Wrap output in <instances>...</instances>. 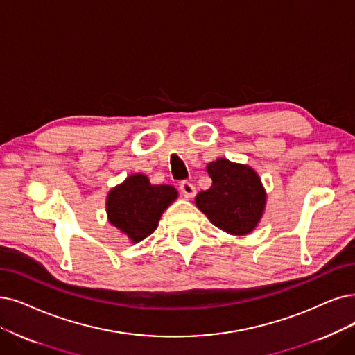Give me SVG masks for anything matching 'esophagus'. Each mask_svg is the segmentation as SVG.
Here are the masks:
<instances>
[{"label":"esophagus","instance_id":"34e87169","mask_svg":"<svg viewBox=\"0 0 355 355\" xmlns=\"http://www.w3.org/2000/svg\"><path fill=\"white\" fill-rule=\"evenodd\" d=\"M179 188H180L182 195L185 196V198H192V196H195V193H196L195 187L192 185L191 182H188V180H182V182H180V185H179Z\"/></svg>","mask_w":355,"mask_h":355}]
</instances>
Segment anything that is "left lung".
<instances>
[{"label":"left lung","mask_w":355,"mask_h":355,"mask_svg":"<svg viewBox=\"0 0 355 355\" xmlns=\"http://www.w3.org/2000/svg\"><path fill=\"white\" fill-rule=\"evenodd\" d=\"M207 172L212 185L196 195V207L223 232L236 236L250 233L261 221L266 204L258 173L227 159L208 163Z\"/></svg>","instance_id":"1"}]
</instances>
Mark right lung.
Listing matches in <instances>:
<instances>
[{
  "label": "right lung",
  "mask_w": 355,
  "mask_h": 355,
  "mask_svg": "<svg viewBox=\"0 0 355 355\" xmlns=\"http://www.w3.org/2000/svg\"><path fill=\"white\" fill-rule=\"evenodd\" d=\"M176 198L173 187L151 185L146 175H131L107 195L109 223L138 243L157 229L163 211Z\"/></svg>",
  "instance_id": "right-lung-1"
}]
</instances>
